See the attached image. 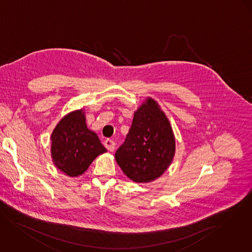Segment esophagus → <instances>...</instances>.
Listing matches in <instances>:
<instances>
[{
    "label": "esophagus",
    "instance_id": "34e87169",
    "mask_svg": "<svg viewBox=\"0 0 252 252\" xmlns=\"http://www.w3.org/2000/svg\"><path fill=\"white\" fill-rule=\"evenodd\" d=\"M104 147H105L109 152H113V151L115 150V143H114V141L107 139V140L104 141Z\"/></svg>",
    "mask_w": 252,
    "mask_h": 252
}]
</instances>
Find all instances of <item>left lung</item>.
Returning a JSON list of instances; mask_svg holds the SVG:
<instances>
[{
  "mask_svg": "<svg viewBox=\"0 0 252 252\" xmlns=\"http://www.w3.org/2000/svg\"><path fill=\"white\" fill-rule=\"evenodd\" d=\"M174 154L171 123L158 102L148 97L134 111L126 141L115 154L117 164L132 181L148 183L167 171Z\"/></svg>",
  "mask_w": 252,
  "mask_h": 252,
  "instance_id": "8db88e82",
  "label": "left lung"
}]
</instances>
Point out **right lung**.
<instances>
[{
    "label": "right lung",
    "instance_id": "1",
    "mask_svg": "<svg viewBox=\"0 0 252 252\" xmlns=\"http://www.w3.org/2000/svg\"><path fill=\"white\" fill-rule=\"evenodd\" d=\"M106 153L97 134L86 125L84 109L63 117L51 136V155L60 172L77 177L84 174L99 155Z\"/></svg>",
    "mask_w": 252,
    "mask_h": 252
}]
</instances>
